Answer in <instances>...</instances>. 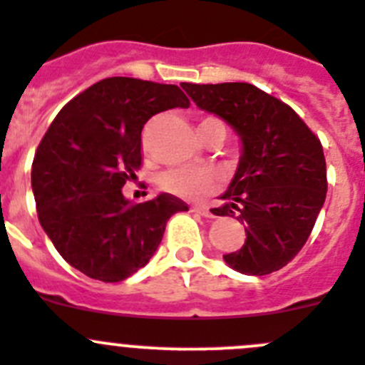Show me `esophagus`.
Listing matches in <instances>:
<instances>
[{
  "label": "esophagus",
  "instance_id": "34e87169",
  "mask_svg": "<svg viewBox=\"0 0 365 365\" xmlns=\"http://www.w3.org/2000/svg\"><path fill=\"white\" fill-rule=\"evenodd\" d=\"M196 211V213H200V215H204V217H209V218H215L217 217V211H215L213 207H211V205H207V204H200V205H195V207H192Z\"/></svg>",
  "mask_w": 365,
  "mask_h": 365
}]
</instances>
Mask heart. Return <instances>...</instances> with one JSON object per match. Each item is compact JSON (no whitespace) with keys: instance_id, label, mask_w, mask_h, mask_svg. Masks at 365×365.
Returning a JSON list of instances; mask_svg holds the SVG:
<instances>
[{"instance_id":"1","label":"heart","mask_w":365,"mask_h":365,"mask_svg":"<svg viewBox=\"0 0 365 365\" xmlns=\"http://www.w3.org/2000/svg\"><path fill=\"white\" fill-rule=\"evenodd\" d=\"M220 123L218 119H204L205 123ZM198 125V126H200ZM218 176L211 169H173L161 174L160 185L165 191L174 192L180 196H204L217 187Z\"/></svg>"}]
</instances>
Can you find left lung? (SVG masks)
<instances>
[{
  "label": "left lung",
  "mask_w": 365,
  "mask_h": 365,
  "mask_svg": "<svg viewBox=\"0 0 365 365\" xmlns=\"http://www.w3.org/2000/svg\"><path fill=\"white\" fill-rule=\"evenodd\" d=\"M182 88L242 141L237 173L222 195L226 204L215 207V215L239 211L246 242L224 261L246 275L281 270L305 246L327 195L319 139L288 104L248 82H183Z\"/></svg>",
  "instance_id": "8db88e82"
}]
</instances>
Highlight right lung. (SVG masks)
I'll return each instance as SVG.
<instances>
[{
    "mask_svg": "<svg viewBox=\"0 0 365 365\" xmlns=\"http://www.w3.org/2000/svg\"><path fill=\"white\" fill-rule=\"evenodd\" d=\"M174 84L110 77L69 101L33 161L38 220L56 252L91 279L117 283L143 268L167 220L187 211L169 192L132 204L123 185L141 167V130L156 113L189 108Z\"/></svg>",
    "mask_w": 365,
    "mask_h": 365,
    "instance_id": "add662e5",
    "label": "right lung"
}]
</instances>
